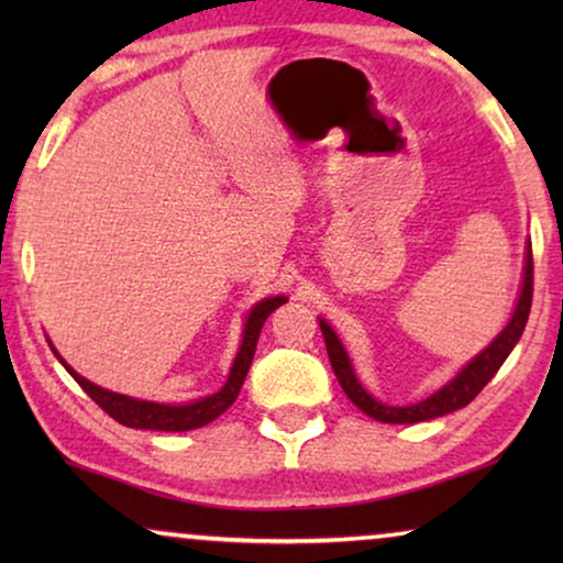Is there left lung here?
<instances>
[{
    "label": "left lung",
    "instance_id": "8db88e82",
    "mask_svg": "<svg viewBox=\"0 0 563 563\" xmlns=\"http://www.w3.org/2000/svg\"><path fill=\"white\" fill-rule=\"evenodd\" d=\"M530 302H533V251L528 249L526 253V274H522V289L518 297V305H515V312L510 322H507L503 333H499L495 341H492L487 349H484L479 356H474L468 364L461 368V372L453 376V379L445 384L443 389H438L435 395H430L422 402L407 405V407H391V405H382L379 399H374L368 391L361 387V382L356 379V372H353L349 353H345L343 343L338 341V335L333 333V328L328 325L325 320H320V330L322 338H325L328 345V358L330 366L341 382V387L353 405L358 410H364L368 418L382 420V422H422V420H433L441 418V415H449L453 410H461L466 407L472 399L479 395V391L487 387V382L499 372V366L505 364V358L510 356V351L515 349V343L520 341L522 330H526L528 314H530Z\"/></svg>",
    "mask_w": 563,
    "mask_h": 563
}]
</instances>
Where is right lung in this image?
<instances>
[{"instance_id": "obj_1", "label": "right lung", "mask_w": 563, "mask_h": 563, "mask_svg": "<svg viewBox=\"0 0 563 563\" xmlns=\"http://www.w3.org/2000/svg\"><path fill=\"white\" fill-rule=\"evenodd\" d=\"M284 302H287V297H268V299H261V302L253 307V310L249 312V318H245L243 343H241V349H238V356L233 361V368H230L225 387H222L220 391H214V395H210V397H202V399H197V402H189V405L145 402V399H135L128 395H118V391L102 389V387H97V384H91L89 379H84L81 374H76L74 368L58 356L56 349H53V353H56L60 364L66 366V372L71 374L76 382H79V387L87 391V395L95 399V402L102 407L110 418L122 422V426L184 433V430L202 428V426H207V422H212L214 418H220V415L235 402L238 391H241L243 382H245V374H249V368H251L253 353H256L261 328H264L268 314H272L276 307Z\"/></svg>"}]
</instances>
